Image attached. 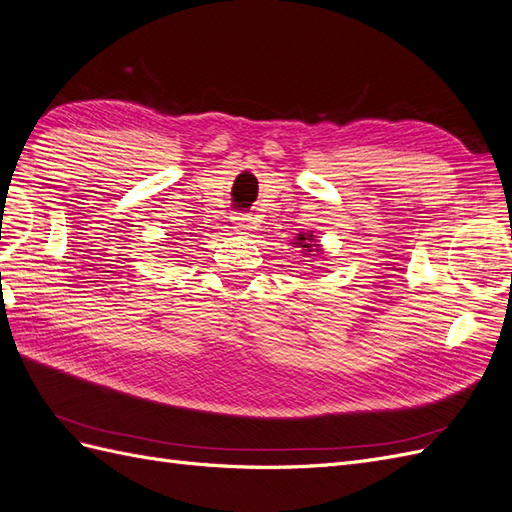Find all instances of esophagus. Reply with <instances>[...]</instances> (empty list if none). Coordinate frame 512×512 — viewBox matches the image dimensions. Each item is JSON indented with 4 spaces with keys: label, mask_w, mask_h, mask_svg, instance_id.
<instances>
[{
    "label": "esophagus",
    "mask_w": 512,
    "mask_h": 512,
    "mask_svg": "<svg viewBox=\"0 0 512 512\" xmlns=\"http://www.w3.org/2000/svg\"><path fill=\"white\" fill-rule=\"evenodd\" d=\"M232 224H234V230L241 232V234H247V232H252V228H256L254 226V219L250 215L232 217Z\"/></svg>",
    "instance_id": "esophagus-1"
}]
</instances>
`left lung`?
Segmentation results:
<instances>
[{
  "label": "left lung",
  "mask_w": 512,
  "mask_h": 512,
  "mask_svg": "<svg viewBox=\"0 0 512 512\" xmlns=\"http://www.w3.org/2000/svg\"><path fill=\"white\" fill-rule=\"evenodd\" d=\"M293 247H301V254L308 256V258H319L323 254V245L316 239L314 232H299L297 237L290 243Z\"/></svg>",
  "instance_id": "obj_1"
}]
</instances>
